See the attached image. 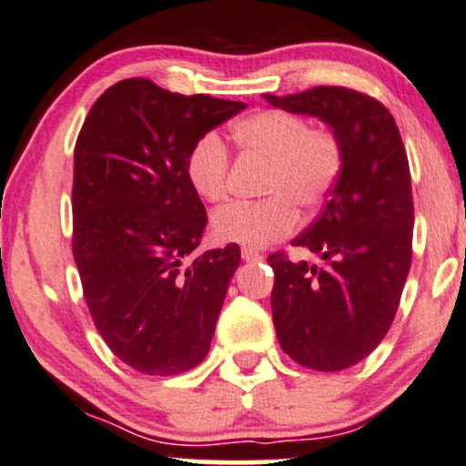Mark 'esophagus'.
<instances>
[{"label":"esophagus","instance_id":"34e87169","mask_svg":"<svg viewBox=\"0 0 466 466\" xmlns=\"http://www.w3.org/2000/svg\"><path fill=\"white\" fill-rule=\"evenodd\" d=\"M240 256H243V260H247V262L262 260V253L256 251V249H251V247H243V249H240Z\"/></svg>","mask_w":466,"mask_h":466}]
</instances>
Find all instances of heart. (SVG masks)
<instances>
[{"label":"heart","instance_id":"b5f03b06","mask_svg":"<svg viewBox=\"0 0 466 466\" xmlns=\"http://www.w3.org/2000/svg\"><path fill=\"white\" fill-rule=\"evenodd\" d=\"M240 155L267 163L260 202H234L213 215V232L223 243L264 247L297 229L299 210H316L344 169V144L329 127H311L303 116L264 109L232 127ZM185 174L204 202L229 196V155L215 133L202 135L187 152Z\"/></svg>","mask_w":466,"mask_h":466}]
</instances>
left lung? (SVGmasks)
<instances>
[{
  "label": "left lung",
  "mask_w": 466,
  "mask_h": 466,
  "mask_svg": "<svg viewBox=\"0 0 466 466\" xmlns=\"http://www.w3.org/2000/svg\"><path fill=\"white\" fill-rule=\"evenodd\" d=\"M273 107L316 116L344 144V169L320 217L292 240L322 264L268 256L281 349L318 372L363 361L396 318L413 258V191L398 125L385 105L339 86L273 96Z\"/></svg>",
  "instance_id": "obj_1"
}]
</instances>
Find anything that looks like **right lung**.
Returning a JSON list of instances; mask_svg holds the SVG:
<instances>
[{"mask_svg": "<svg viewBox=\"0 0 466 466\" xmlns=\"http://www.w3.org/2000/svg\"><path fill=\"white\" fill-rule=\"evenodd\" d=\"M247 107L117 81L92 105L75 144L73 256L111 352L150 376L208 355L238 245L196 256L206 208L185 174L191 146Z\"/></svg>", "mask_w": 466, "mask_h": 466, "instance_id": "1", "label": "right lung"}]
</instances>
